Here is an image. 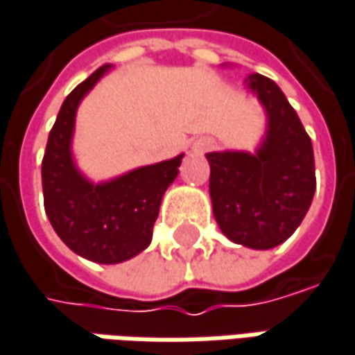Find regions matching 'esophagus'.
<instances>
[{"mask_svg": "<svg viewBox=\"0 0 355 355\" xmlns=\"http://www.w3.org/2000/svg\"><path fill=\"white\" fill-rule=\"evenodd\" d=\"M214 147V141L208 139V137H200V139H196L192 143V147H190V153L192 155H204L206 151H210Z\"/></svg>", "mask_w": 355, "mask_h": 355, "instance_id": "1", "label": "esophagus"}]
</instances>
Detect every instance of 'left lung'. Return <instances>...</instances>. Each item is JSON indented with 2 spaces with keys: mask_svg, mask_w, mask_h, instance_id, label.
<instances>
[{
  "mask_svg": "<svg viewBox=\"0 0 355 355\" xmlns=\"http://www.w3.org/2000/svg\"><path fill=\"white\" fill-rule=\"evenodd\" d=\"M245 90L265 112V133L253 151L206 153L210 200L230 241L271 250L295 234L311 208L314 153L297 112L273 80L253 72L245 78Z\"/></svg>",
  "mask_w": 355,
  "mask_h": 355,
  "instance_id": "left-lung-1",
  "label": "left lung"
}]
</instances>
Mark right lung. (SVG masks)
<instances>
[{
  "label": "right lung",
  "instance_id": "1",
  "mask_svg": "<svg viewBox=\"0 0 355 355\" xmlns=\"http://www.w3.org/2000/svg\"><path fill=\"white\" fill-rule=\"evenodd\" d=\"M104 64L68 94L43 157L44 212L56 236L76 255L102 265L123 263L147 250L166 189L184 153L94 182L76 165L72 139L76 112L94 86L112 70Z\"/></svg>",
  "mask_w": 355,
  "mask_h": 355
}]
</instances>
